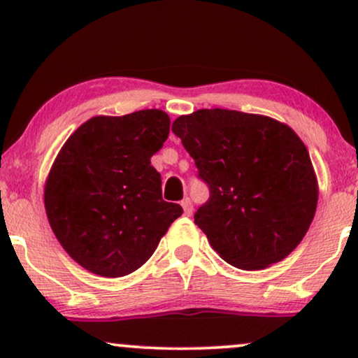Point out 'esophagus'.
I'll return each instance as SVG.
<instances>
[{"mask_svg":"<svg viewBox=\"0 0 358 358\" xmlns=\"http://www.w3.org/2000/svg\"><path fill=\"white\" fill-rule=\"evenodd\" d=\"M182 207H183V213L187 217H190L192 213H193V203H192V200L190 199H183L182 200Z\"/></svg>","mask_w":358,"mask_h":358,"instance_id":"esophagus-1","label":"esophagus"}]
</instances>
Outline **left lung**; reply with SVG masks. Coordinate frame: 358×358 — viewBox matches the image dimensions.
<instances>
[{
  "mask_svg": "<svg viewBox=\"0 0 358 358\" xmlns=\"http://www.w3.org/2000/svg\"><path fill=\"white\" fill-rule=\"evenodd\" d=\"M171 131L210 187L195 224L224 261L257 271L298 248L315 217L318 180L289 126L217 108L176 117Z\"/></svg>",
  "mask_w": 358,
  "mask_h": 358,
  "instance_id": "1",
  "label": "left lung"
}]
</instances>
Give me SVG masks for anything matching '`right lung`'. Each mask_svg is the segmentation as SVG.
I'll use <instances>...</instances> for the list:
<instances>
[{"label": "right lung", "mask_w": 358, "mask_h": 358, "mask_svg": "<svg viewBox=\"0 0 358 358\" xmlns=\"http://www.w3.org/2000/svg\"><path fill=\"white\" fill-rule=\"evenodd\" d=\"M168 133L165 110L145 109L90 117L60 148L45 180V212L65 252L89 273H134L182 215L162 199L151 166Z\"/></svg>", "instance_id": "obj_1"}]
</instances>
